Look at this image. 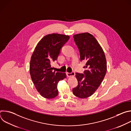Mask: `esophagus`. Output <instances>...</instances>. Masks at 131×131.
<instances>
[{
  "instance_id": "34e87169",
  "label": "esophagus",
  "mask_w": 131,
  "mask_h": 131,
  "mask_svg": "<svg viewBox=\"0 0 131 131\" xmlns=\"http://www.w3.org/2000/svg\"><path fill=\"white\" fill-rule=\"evenodd\" d=\"M74 74H75V73H74V71H72L71 72H66V75H67V77L74 76Z\"/></svg>"
}]
</instances>
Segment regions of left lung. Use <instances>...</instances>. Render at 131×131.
<instances>
[{"mask_svg": "<svg viewBox=\"0 0 131 131\" xmlns=\"http://www.w3.org/2000/svg\"><path fill=\"white\" fill-rule=\"evenodd\" d=\"M80 53V61L86 62L84 73H76L78 84L72 89L76 96L85 99L91 96L101 85L107 71L105 53L92 35L84 32L73 36Z\"/></svg>", "mask_w": 131, "mask_h": 131, "instance_id": "left-lung-1", "label": "left lung"}]
</instances>
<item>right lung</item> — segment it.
<instances>
[{
	"label": "right lung",
	"instance_id": "obj_1",
	"mask_svg": "<svg viewBox=\"0 0 131 131\" xmlns=\"http://www.w3.org/2000/svg\"><path fill=\"white\" fill-rule=\"evenodd\" d=\"M69 36L59 34L45 36L36 46L31 57L29 71L31 80L40 94L46 99L57 96L58 83L66 77L65 73L52 71L51 63L57 61Z\"/></svg>",
	"mask_w": 131,
	"mask_h": 131
}]
</instances>
